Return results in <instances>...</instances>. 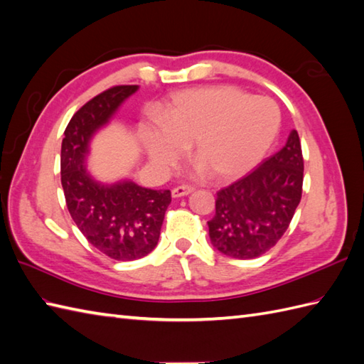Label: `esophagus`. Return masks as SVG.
<instances>
[{"instance_id":"esophagus-1","label":"esophagus","mask_w":364,"mask_h":364,"mask_svg":"<svg viewBox=\"0 0 364 364\" xmlns=\"http://www.w3.org/2000/svg\"><path fill=\"white\" fill-rule=\"evenodd\" d=\"M192 192H194V188H192V186H176V188L172 189V197L180 198V197L192 194Z\"/></svg>"}]
</instances>
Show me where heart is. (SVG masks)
Segmentation results:
<instances>
[{
  "mask_svg": "<svg viewBox=\"0 0 364 364\" xmlns=\"http://www.w3.org/2000/svg\"><path fill=\"white\" fill-rule=\"evenodd\" d=\"M280 111L272 100L252 97L233 86L191 89L176 94L164 123L144 129L145 145L154 162L172 167L186 145L198 170H210L218 180L249 172L272 145Z\"/></svg>",
  "mask_w": 364,
  "mask_h": 364,
  "instance_id": "heart-1",
  "label": "heart"
}]
</instances>
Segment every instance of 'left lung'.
<instances>
[{
    "label": "left lung",
    "instance_id": "1",
    "mask_svg": "<svg viewBox=\"0 0 364 364\" xmlns=\"http://www.w3.org/2000/svg\"><path fill=\"white\" fill-rule=\"evenodd\" d=\"M304 184V156L296 129L283 149L241 180L218 192L208 222L211 244L227 257L252 259L280 241L296 213Z\"/></svg>",
    "mask_w": 364,
    "mask_h": 364
}]
</instances>
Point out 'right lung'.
<instances>
[{"label":"right lung","mask_w":364,"mask_h":364,"mask_svg":"<svg viewBox=\"0 0 364 364\" xmlns=\"http://www.w3.org/2000/svg\"><path fill=\"white\" fill-rule=\"evenodd\" d=\"M137 89L114 86L92 98L68 122L60 149V183L68 213L95 249L119 261L139 259L156 247L172 202L170 191L146 189L127 180L102 184L86 168L92 136Z\"/></svg>","instance_id":"right-lung-1"}]
</instances>
